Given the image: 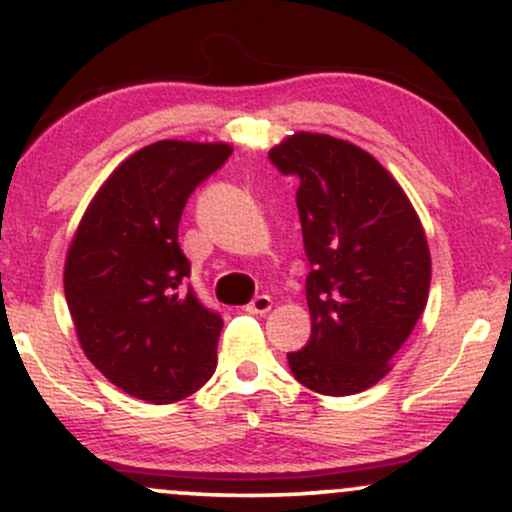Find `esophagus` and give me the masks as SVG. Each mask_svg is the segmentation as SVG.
I'll use <instances>...</instances> for the list:
<instances>
[{"label":"esophagus","mask_w":512,"mask_h":512,"mask_svg":"<svg viewBox=\"0 0 512 512\" xmlns=\"http://www.w3.org/2000/svg\"><path fill=\"white\" fill-rule=\"evenodd\" d=\"M245 310H248L250 315H267L269 310H272V298H269V296L252 298V301L245 305Z\"/></svg>","instance_id":"esophagus-1"}]
</instances>
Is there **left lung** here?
Returning <instances> with one entry per match:
<instances>
[{
	"mask_svg": "<svg viewBox=\"0 0 512 512\" xmlns=\"http://www.w3.org/2000/svg\"><path fill=\"white\" fill-rule=\"evenodd\" d=\"M269 158L301 180L296 192L310 262V339L286 354L293 378L344 397L390 373L419 322L431 286V250L419 214L361 146L296 132Z\"/></svg>",
	"mask_w": 512,
	"mask_h": 512,
	"instance_id": "obj_1",
	"label": "left lung"
}]
</instances>
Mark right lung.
Returning a JSON list of instances; mask_svg holds the SVG:
<instances>
[{
	"instance_id": "obj_1",
	"label": "right lung",
	"mask_w": 512,
	"mask_h": 512,
	"mask_svg": "<svg viewBox=\"0 0 512 512\" xmlns=\"http://www.w3.org/2000/svg\"><path fill=\"white\" fill-rule=\"evenodd\" d=\"M233 146L163 139L134 151L91 199L69 243L64 296L88 361L127 395L170 404L216 370L223 320L182 291L187 197Z\"/></svg>"
}]
</instances>
